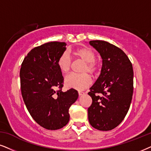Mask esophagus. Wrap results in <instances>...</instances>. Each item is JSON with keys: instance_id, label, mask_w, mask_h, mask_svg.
Segmentation results:
<instances>
[{"instance_id": "esophagus-1", "label": "esophagus", "mask_w": 151, "mask_h": 151, "mask_svg": "<svg viewBox=\"0 0 151 151\" xmlns=\"http://www.w3.org/2000/svg\"><path fill=\"white\" fill-rule=\"evenodd\" d=\"M78 93H79V96H81V95H83V94H84V93L81 92V91H79V92H78Z\"/></svg>"}]
</instances>
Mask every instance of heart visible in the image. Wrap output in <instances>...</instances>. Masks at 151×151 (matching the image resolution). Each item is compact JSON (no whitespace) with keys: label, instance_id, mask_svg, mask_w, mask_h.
I'll use <instances>...</instances> for the list:
<instances>
[{"label":"heart","instance_id":"obj_1","mask_svg":"<svg viewBox=\"0 0 151 151\" xmlns=\"http://www.w3.org/2000/svg\"><path fill=\"white\" fill-rule=\"evenodd\" d=\"M76 58L84 62L81 69V74H72L66 77L65 84L67 87L82 91L86 88L92 83V79L88 74L95 75L98 72L100 63L96 60V55L92 49L87 47H80L71 51ZM59 70L63 74L69 73L72 66V60L69 53L63 52L56 61Z\"/></svg>","mask_w":151,"mask_h":151}]
</instances>
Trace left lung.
<instances>
[{"mask_svg":"<svg viewBox=\"0 0 151 151\" xmlns=\"http://www.w3.org/2000/svg\"><path fill=\"white\" fill-rule=\"evenodd\" d=\"M90 45L100 53L102 68L100 77L88 93L92 104L88 109L91 126L102 131L113 129L123 121L133 95V68L124 51L102 40Z\"/></svg>","mask_w":151,"mask_h":151,"instance_id":"obj_1","label":"left lung"}]
</instances>
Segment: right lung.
Wrapping results in <instances>:
<instances>
[{
	"mask_svg": "<svg viewBox=\"0 0 151 151\" xmlns=\"http://www.w3.org/2000/svg\"><path fill=\"white\" fill-rule=\"evenodd\" d=\"M65 46L50 42L35 47L24 58L20 70L21 91L28 112L36 123L51 130L68 124L69 109L79 96L74 88L62 91L64 79L56 61Z\"/></svg>",
	"mask_w": 151,
	"mask_h": 151,
	"instance_id": "1",
	"label": "right lung"
}]
</instances>
